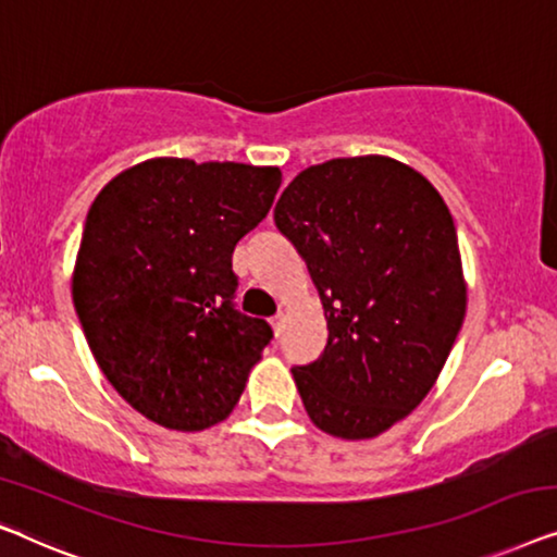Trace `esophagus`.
<instances>
[{
  "label": "esophagus",
  "instance_id": "1",
  "mask_svg": "<svg viewBox=\"0 0 557 557\" xmlns=\"http://www.w3.org/2000/svg\"><path fill=\"white\" fill-rule=\"evenodd\" d=\"M270 323H272V331H275V335L280 338V335H282V327H285V315H282V312H280V315L272 318Z\"/></svg>",
  "mask_w": 557,
  "mask_h": 557
}]
</instances>
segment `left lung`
I'll return each mask as SVG.
<instances>
[{
    "label": "left lung",
    "instance_id": "1",
    "mask_svg": "<svg viewBox=\"0 0 557 557\" xmlns=\"http://www.w3.org/2000/svg\"><path fill=\"white\" fill-rule=\"evenodd\" d=\"M275 224L327 320L323 356L293 368L305 411L331 436H381L434 388L465 320L449 207L409 163L371 153L300 171Z\"/></svg>",
    "mask_w": 557,
    "mask_h": 557
}]
</instances>
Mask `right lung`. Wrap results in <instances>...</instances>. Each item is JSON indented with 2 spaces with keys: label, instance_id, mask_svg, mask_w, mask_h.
<instances>
[{
  "label": "right lung",
  "instance_id": "right-lung-1",
  "mask_svg": "<svg viewBox=\"0 0 557 557\" xmlns=\"http://www.w3.org/2000/svg\"><path fill=\"white\" fill-rule=\"evenodd\" d=\"M280 184L277 166L161 156L90 203L73 302L100 371L153 424H219L262 360L272 331L234 310L232 252Z\"/></svg>",
  "mask_w": 557,
  "mask_h": 557
}]
</instances>
